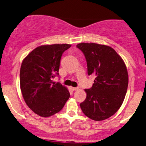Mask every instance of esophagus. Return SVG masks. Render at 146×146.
I'll return each mask as SVG.
<instances>
[{
  "label": "esophagus",
  "instance_id": "34e87169",
  "mask_svg": "<svg viewBox=\"0 0 146 146\" xmlns=\"http://www.w3.org/2000/svg\"><path fill=\"white\" fill-rule=\"evenodd\" d=\"M71 89L73 91H77V90H78V87H71Z\"/></svg>",
  "mask_w": 146,
  "mask_h": 146
}]
</instances>
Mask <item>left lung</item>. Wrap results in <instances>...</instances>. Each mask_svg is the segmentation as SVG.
Here are the masks:
<instances>
[{"label":"left lung","instance_id":"8db88e82","mask_svg":"<svg viewBox=\"0 0 146 146\" xmlns=\"http://www.w3.org/2000/svg\"><path fill=\"white\" fill-rule=\"evenodd\" d=\"M87 64L88 75L96 76L86 98L80 103L82 111L94 121L113 116L122 105L128 86V73L121 56L110 46L94 43L77 45Z\"/></svg>","mask_w":146,"mask_h":146}]
</instances>
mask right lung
Here are the masks:
<instances>
[{
	"mask_svg": "<svg viewBox=\"0 0 146 146\" xmlns=\"http://www.w3.org/2000/svg\"><path fill=\"white\" fill-rule=\"evenodd\" d=\"M70 44L44 45L33 50L23 60L20 86L25 103L41 117H49L62 110L70 93L52 79L59 76L62 54Z\"/></svg>",
	"mask_w": 146,
	"mask_h": 146,
	"instance_id": "right-lung-1",
	"label": "right lung"
}]
</instances>
